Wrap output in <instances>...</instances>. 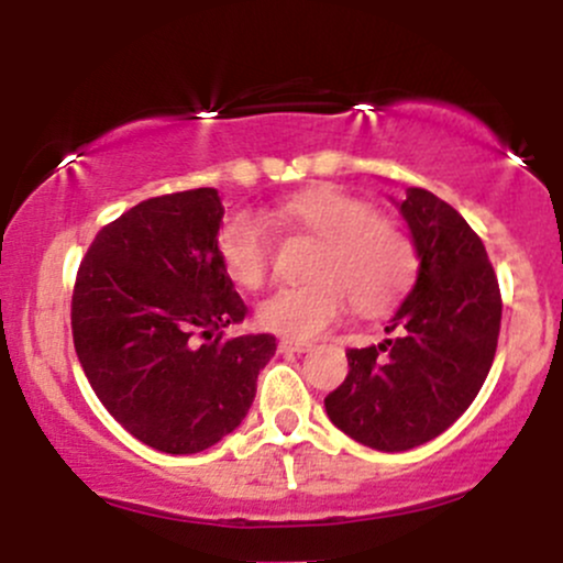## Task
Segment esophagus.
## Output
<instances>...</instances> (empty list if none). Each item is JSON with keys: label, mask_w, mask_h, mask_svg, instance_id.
I'll list each match as a JSON object with an SVG mask.
<instances>
[{"label": "esophagus", "mask_w": 563, "mask_h": 563, "mask_svg": "<svg viewBox=\"0 0 563 563\" xmlns=\"http://www.w3.org/2000/svg\"><path fill=\"white\" fill-rule=\"evenodd\" d=\"M309 346L312 344H309V341H301V339H283L280 341L283 352H307Z\"/></svg>", "instance_id": "1"}]
</instances>
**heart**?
<instances>
[{
	"instance_id": "obj_1",
	"label": "heart",
	"mask_w": 563,
	"mask_h": 563,
	"mask_svg": "<svg viewBox=\"0 0 563 563\" xmlns=\"http://www.w3.org/2000/svg\"><path fill=\"white\" fill-rule=\"evenodd\" d=\"M277 219L320 238L312 283L277 288L260 303L267 331L312 339L339 322L354 303L363 318L389 312L418 277L416 238L376 206L339 187H307L277 206ZM217 260L235 286L256 290L273 269L275 245L267 222L254 211H235L217 230Z\"/></svg>"
}]
</instances>
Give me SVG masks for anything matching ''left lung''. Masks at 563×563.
<instances>
[{
    "label": "left lung",
    "mask_w": 563,
    "mask_h": 563,
    "mask_svg": "<svg viewBox=\"0 0 563 563\" xmlns=\"http://www.w3.org/2000/svg\"><path fill=\"white\" fill-rule=\"evenodd\" d=\"M412 238L416 288L378 346L349 349L344 384L325 397L328 418L373 450L402 452L450 429L479 394L500 335V286L482 238L437 198L410 187L399 203Z\"/></svg>",
    "instance_id": "1"
}]
</instances>
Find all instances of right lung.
I'll list each match as a JSON object with an SVG mask.
<instances>
[{
    "label": "right lung",
    "mask_w": 563,
    "mask_h": 563,
    "mask_svg": "<svg viewBox=\"0 0 563 563\" xmlns=\"http://www.w3.org/2000/svg\"><path fill=\"white\" fill-rule=\"evenodd\" d=\"M214 187L132 206L95 235L70 299L79 363L106 410L147 448L190 455L228 437L275 335L222 339L249 312L217 260Z\"/></svg>",
    "instance_id": "obj_1"
}]
</instances>
